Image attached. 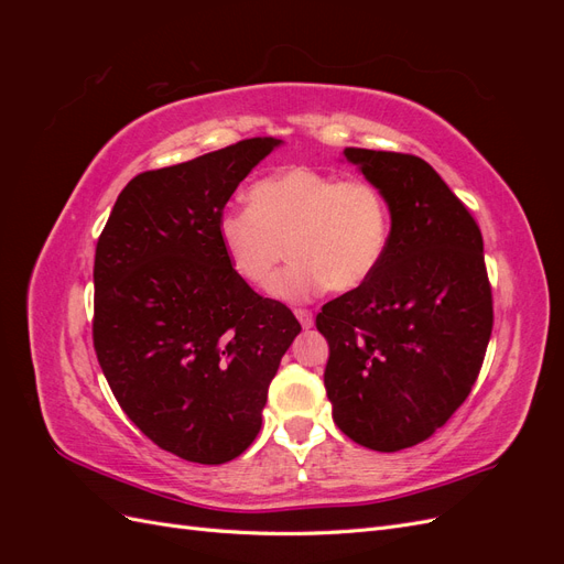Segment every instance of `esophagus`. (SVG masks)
<instances>
[{
  "mask_svg": "<svg viewBox=\"0 0 564 564\" xmlns=\"http://www.w3.org/2000/svg\"><path fill=\"white\" fill-rule=\"evenodd\" d=\"M296 313V317H299V322H301V327L303 329H311L313 327V324H315V317H313V313L311 311H294Z\"/></svg>",
  "mask_w": 564,
  "mask_h": 564,
  "instance_id": "esophagus-1",
  "label": "esophagus"
}]
</instances>
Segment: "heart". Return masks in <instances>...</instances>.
I'll return each instance as SVG.
<instances>
[{"label": "heart", "mask_w": 564, "mask_h": 564, "mask_svg": "<svg viewBox=\"0 0 564 564\" xmlns=\"http://www.w3.org/2000/svg\"><path fill=\"white\" fill-rule=\"evenodd\" d=\"M230 270L268 292L282 259L294 253L278 282L286 301H305L329 284L362 286L381 265L390 242V209L379 185L289 166L256 181L249 207H228L216 224Z\"/></svg>", "instance_id": "heart-1"}]
</instances>
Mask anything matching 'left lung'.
<instances>
[{
  "instance_id": "8db88e82",
  "label": "left lung",
  "mask_w": 564,
  "mask_h": 564,
  "mask_svg": "<svg viewBox=\"0 0 564 564\" xmlns=\"http://www.w3.org/2000/svg\"><path fill=\"white\" fill-rule=\"evenodd\" d=\"M379 185L390 242L377 272L324 305V388L352 442L400 452L429 440L464 404L491 336L482 235L435 169L414 155L346 148Z\"/></svg>"
}]
</instances>
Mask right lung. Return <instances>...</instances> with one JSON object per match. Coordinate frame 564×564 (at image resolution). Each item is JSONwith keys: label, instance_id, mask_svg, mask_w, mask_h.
<instances>
[{"label": "right lung", "instance_id": "1", "mask_svg": "<svg viewBox=\"0 0 564 564\" xmlns=\"http://www.w3.org/2000/svg\"><path fill=\"white\" fill-rule=\"evenodd\" d=\"M282 145L247 139L145 172L119 193L94 261V348L124 414L193 464L240 456L301 324L230 270L220 212Z\"/></svg>", "mask_w": 564, "mask_h": 564}]
</instances>
